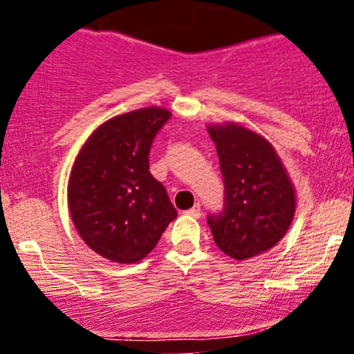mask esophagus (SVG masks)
<instances>
[{"label": "esophagus", "instance_id": "34e87169", "mask_svg": "<svg viewBox=\"0 0 354 354\" xmlns=\"http://www.w3.org/2000/svg\"><path fill=\"white\" fill-rule=\"evenodd\" d=\"M186 214H189L191 218H200V214H201V206H200V205H194L193 208L186 211Z\"/></svg>", "mask_w": 354, "mask_h": 354}]
</instances>
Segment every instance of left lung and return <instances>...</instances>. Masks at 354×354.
I'll use <instances>...</instances> for the list:
<instances>
[{
    "mask_svg": "<svg viewBox=\"0 0 354 354\" xmlns=\"http://www.w3.org/2000/svg\"><path fill=\"white\" fill-rule=\"evenodd\" d=\"M208 133L225 181V209L206 221L219 250L245 261L281 241L293 223L296 191L265 136L233 121L208 124Z\"/></svg>",
    "mask_w": 354,
    "mask_h": 354,
    "instance_id": "obj_1",
    "label": "left lung"
}]
</instances>
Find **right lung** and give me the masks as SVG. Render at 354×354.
I'll return each mask as SVG.
<instances>
[{
	"mask_svg": "<svg viewBox=\"0 0 354 354\" xmlns=\"http://www.w3.org/2000/svg\"><path fill=\"white\" fill-rule=\"evenodd\" d=\"M171 113L148 106L104 121L73 163L68 206L76 231L95 253L131 265L158 245L176 209L149 173V148Z\"/></svg>",
	"mask_w": 354,
	"mask_h": 354,
	"instance_id": "right-lung-1",
	"label": "right lung"
}]
</instances>
